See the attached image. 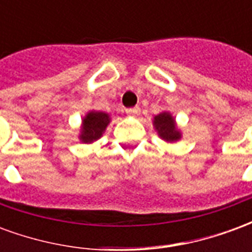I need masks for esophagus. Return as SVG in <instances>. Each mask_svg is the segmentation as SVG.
<instances>
[{
    "label": "esophagus",
    "instance_id": "obj_1",
    "mask_svg": "<svg viewBox=\"0 0 252 252\" xmlns=\"http://www.w3.org/2000/svg\"><path fill=\"white\" fill-rule=\"evenodd\" d=\"M126 112L128 116L136 117V116L140 115V108H139V106H135V108H129V109H126Z\"/></svg>",
    "mask_w": 252,
    "mask_h": 252
}]
</instances>
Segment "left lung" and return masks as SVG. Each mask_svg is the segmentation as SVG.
I'll return each mask as SVG.
<instances>
[{
	"mask_svg": "<svg viewBox=\"0 0 252 252\" xmlns=\"http://www.w3.org/2000/svg\"><path fill=\"white\" fill-rule=\"evenodd\" d=\"M153 126L158 136L166 143H177L182 139V132L177 126L175 117L169 110H162L153 117Z\"/></svg>",
	"mask_w": 252,
	"mask_h": 252,
	"instance_id": "1",
	"label": "left lung"
}]
</instances>
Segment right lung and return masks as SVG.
Instances as JSON below:
<instances>
[{
	"label": "right lung",
	"instance_id": "add662e5",
	"mask_svg": "<svg viewBox=\"0 0 252 252\" xmlns=\"http://www.w3.org/2000/svg\"><path fill=\"white\" fill-rule=\"evenodd\" d=\"M112 121L110 116L99 110H89L82 117V123L79 126L78 139L83 144H93L102 137L106 126Z\"/></svg>",
	"mask_w": 252,
	"mask_h": 252
}]
</instances>
